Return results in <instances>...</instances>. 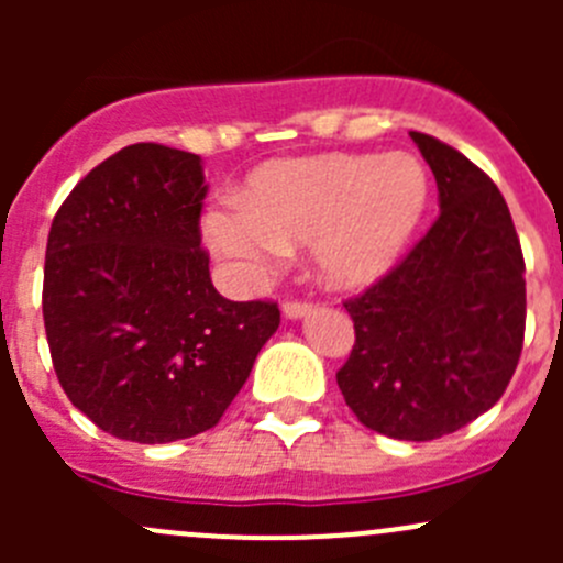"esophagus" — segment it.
Returning a JSON list of instances; mask_svg holds the SVG:
<instances>
[{
  "label": "esophagus",
  "instance_id": "esophagus-1",
  "mask_svg": "<svg viewBox=\"0 0 563 563\" xmlns=\"http://www.w3.org/2000/svg\"><path fill=\"white\" fill-rule=\"evenodd\" d=\"M310 310H313V305L299 302V299H288V302L283 305V313H286V318H294V321H297V318H302V316H308Z\"/></svg>",
  "mask_w": 563,
  "mask_h": 563
}]
</instances>
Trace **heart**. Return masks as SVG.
Listing matches in <instances>:
<instances>
[{
  "mask_svg": "<svg viewBox=\"0 0 563 563\" xmlns=\"http://www.w3.org/2000/svg\"><path fill=\"white\" fill-rule=\"evenodd\" d=\"M428 201V168L408 152L297 157L258 168L240 207L209 212L207 240L247 283L288 247L310 245L323 283L360 288L400 261Z\"/></svg>",
  "mask_w": 563,
  "mask_h": 563,
  "instance_id": "heart-1",
  "label": "heart"
}]
</instances>
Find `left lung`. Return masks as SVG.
<instances>
[{
  "label": "left lung",
  "instance_id": "1",
  "mask_svg": "<svg viewBox=\"0 0 563 563\" xmlns=\"http://www.w3.org/2000/svg\"><path fill=\"white\" fill-rule=\"evenodd\" d=\"M441 214L411 253L349 299L356 343L338 387L365 428L455 433L507 389L526 332V264L501 190L444 141L411 133Z\"/></svg>",
  "mask_w": 563,
  "mask_h": 563
}]
</instances>
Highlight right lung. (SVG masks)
Here are the masks:
<instances>
[{
	"instance_id": "add662e5",
	"label": "right lung",
	"mask_w": 563,
	"mask_h": 563,
	"mask_svg": "<svg viewBox=\"0 0 563 563\" xmlns=\"http://www.w3.org/2000/svg\"><path fill=\"white\" fill-rule=\"evenodd\" d=\"M201 157L133 144L92 168L56 212L43 321L56 378L100 430L168 444L214 428L261 345L275 302H231L201 247Z\"/></svg>"
}]
</instances>
